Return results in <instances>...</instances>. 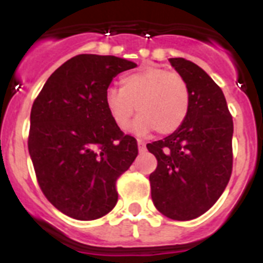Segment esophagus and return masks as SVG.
Segmentation results:
<instances>
[{"instance_id":"esophagus-1","label":"esophagus","mask_w":263,"mask_h":263,"mask_svg":"<svg viewBox=\"0 0 263 263\" xmlns=\"http://www.w3.org/2000/svg\"><path fill=\"white\" fill-rule=\"evenodd\" d=\"M137 143H138V150L139 153H143L146 150V145L142 139H137Z\"/></svg>"}]
</instances>
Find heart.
<instances>
[{"instance_id":"1","label":"heart","mask_w":263,"mask_h":263,"mask_svg":"<svg viewBox=\"0 0 263 263\" xmlns=\"http://www.w3.org/2000/svg\"><path fill=\"white\" fill-rule=\"evenodd\" d=\"M139 113L133 132L171 134L182 126L190 111L191 92L187 81L176 72L160 67H143L121 79V88L105 90V106L120 129Z\"/></svg>"}]
</instances>
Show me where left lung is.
I'll return each instance as SVG.
<instances>
[{"mask_svg":"<svg viewBox=\"0 0 263 263\" xmlns=\"http://www.w3.org/2000/svg\"><path fill=\"white\" fill-rule=\"evenodd\" d=\"M170 63L187 81L191 105L182 126L146 145L158 160L148 179L155 208L185 221L210 210L229 182L233 121L221 88L203 68L183 58Z\"/></svg>","mask_w":263,"mask_h":263,"instance_id":"obj_1","label":"left lung"}]
</instances>
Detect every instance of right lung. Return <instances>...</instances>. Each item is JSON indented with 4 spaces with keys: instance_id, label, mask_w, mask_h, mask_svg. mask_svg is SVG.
I'll return each instance as SVG.
<instances>
[{
    "instance_id": "1",
    "label": "right lung",
    "mask_w": 263,
    "mask_h": 263,
    "mask_svg": "<svg viewBox=\"0 0 263 263\" xmlns=\"http://www.w3.org/2000/svg\"><path fill=\"white\" fill-rule=\"evenodd\" d=\"M137 67L110 55L83 53L53 72L30 115L29 153L45 196L76 220L103 217L117 204L116 182L138 155L105 106L113 78Z\"/></svg>"
}]
</instances>
